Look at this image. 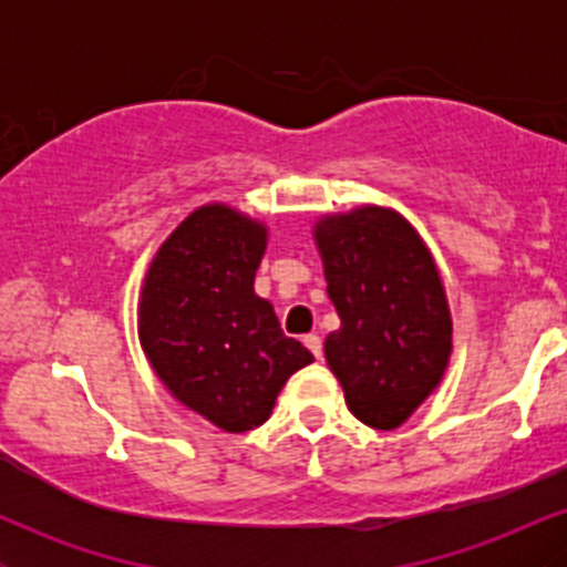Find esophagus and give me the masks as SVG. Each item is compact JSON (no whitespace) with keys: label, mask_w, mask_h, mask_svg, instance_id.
I'll return each instance as SVG.
<instances>
[{"label":"esophagus","mask_w":567,"mask_h":567,"mask_svg":"<svg viewBox=\"0 0 567 567\" xmlns=\"http://www.w3.org/2000/svg\"><path fill=\"white\" fill-rule=\"evenodd\" d=\"M303 347L311 351V354L317 357V360H320L322 357V338L317 336V333H309V336H303Z\"/></svg>","instance_id":"esophagus-1"}]
</instances>
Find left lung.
Masks as SVG:
<instances>
[{
  "label": "left lung",
  "instance_id": "left-lung-1",
  "mask_svg": "<svg viewBox=\"0 0 567 567\" xmlns=\"http://www.w3.org/2000/svg\"><path fill=\"white\" fill-rule=\"evenodd\" d=\"M328 296L341 328L324 360L362 424L396 429L437 389L453 322L432 252L400 213L365 205L317 220Z\"/></svg>",
  "mask_w": 567,
  "mask_h": 567
}]
</instances>
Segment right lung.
<instances>
[{
    "label": "right lung",
    "instance_id": "1",
    "mask_svg": "<svg viewBox=\"0 0 567 567\" xmlns=\"http://www.w3.org/2000/svg\"><path fill=\"white\" fill-rule=\"evenodd\" d=\"M266 226L202 205L162 243L143 279L141 347L178 402L239 434L271 415L285 381L315 362L256 296Z\"/></svg>",
    "mask_w": 567,
    "mask_h": 567
}]
</instances>
